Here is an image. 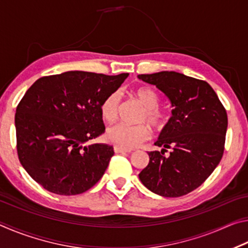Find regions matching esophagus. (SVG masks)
<instances>
[{"mask_svg": "<svg viewBox=\"0 0 248 248\" xmlns=\"http://www.w3.org/2000/svg\"><path fill=\"white\" fill-rule=\"evenodd\" d=\"M114 151H115V153H129V152H131V150L121 148V146H118V145L114 146Z\"/></svg>", "mask_w": 248, "mask_h": 248, "instance_id": "obj_1", "label": "esophagus"}]
</instances>
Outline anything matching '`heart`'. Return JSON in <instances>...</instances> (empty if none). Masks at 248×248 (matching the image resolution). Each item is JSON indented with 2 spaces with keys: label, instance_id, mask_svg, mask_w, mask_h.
Wrapping results in <instances>:
<instances>
[{
  "label": "heart",
  "instance_id": "heart-1",
  "mask_svg": "<svg viewBox=\"0 0 248 248\" xmlns=\"http://www.w3.org/2000/svg\"><path fill=\"white\" fill-rule=\"evenodd\" d=\"M132 97L144 107V110L139 118L137 125H127L124 124H116L109 128L106 132V138L109 142L121 148L132 149L148 141L152 137V131L149 127L161 130L166 127L169 123V114L159 107L161 97L156 91L149 86H141L131 91ZM120 96L117 92L108 94L100 104L99 111L104 121L108 124L115 123L119 115Z\"/></svg>",
  "mask_w": 248,
  "mask_h": 248
}]
</instances>
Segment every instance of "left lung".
Returning a JSON list of instances; mask_svg holds the SVG:
<instances>
[{"label":"left lung","mask_w":248,"mask_h":248,"mask_svg":"<svg viewBox=\"0 0 248 248\" xmlns=\"http://www.w3.org/2000/svg\"><path fill=\"white\" fill-rule=\"evenodd\" d=\"M170 98L173 116L149 152L148 166L139 178L151 191L163 197L187 195L204 183L224 152L228 115L209 84L174 71L140 74ZM171 149L169 157L164 154Z\"/></svg>","instance_id":"1"}]
</instances>
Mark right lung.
Masks as SVG:
<instances>
[{
    "label": "right lung",
    "mask_w": 248,
    "mask_h": 248,
    "mask_svg": "<svg viewBox=\"0 0 248 248\" xmlns=\"http://www.w3.org/2000/svg\"><path fill=\"white\" fill-rule=\"evenodd\" d=\"M128 75L69 71L40 78L27 90L16 108V149L45 189L78 195L103 177L114 148L84 143L105 132L100 104Z\"/></svg>",
    "instance_id": "obj_1"
}]
</instances>
